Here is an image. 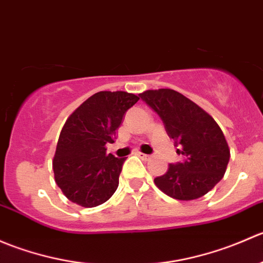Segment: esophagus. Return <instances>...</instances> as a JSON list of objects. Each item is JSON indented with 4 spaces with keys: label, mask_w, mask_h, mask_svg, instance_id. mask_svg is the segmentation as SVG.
<instances>
[{
    "label": "esophagus",
    "mask_w": 263,
    "mask_h": 263,
    "mask_svg": "<svg viewBox=\"0 0 263 263\" xmlns=\"http://www.w3.org/2000/svg\"><path fill=\"white\" fill-rule=\"evenodd\" d=\"M137 155H139L141 159H145V160L150 159V155H147V154H144V153H137Z\"/></svg>",
    "instance_id": "1"
}]
</instances>
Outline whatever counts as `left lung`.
I'll use <instances>...</instances> for the list:
<instances>
[{
	"label": "left lung",
	"instance_id": "8db88e82",
	"mask_svg": "<svg viewBox=\"0 0 263 263\" xmlns=\"http://www.w3.org/2000/svg\"><path fill=\"white\" fill-rule=\"evenodd\" d=\"M139 97L160 117L177 154L184 156L154 179L156 187L176 200L202 197L221 181L229 163V146L219 124L176 90H146Z\"/></svg>",
	"mask_w": 263,
	"mask_h": 263
}]
</instances>
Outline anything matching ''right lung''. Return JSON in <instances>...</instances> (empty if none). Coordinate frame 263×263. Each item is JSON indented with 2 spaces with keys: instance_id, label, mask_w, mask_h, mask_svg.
Returning a JSON list of instances; mask_svg holds the SVG:
<instances>
[{
  "instance_id": "1",
  "label": "right lung",
  "mask_w": 263,
  "mask_h": 263,
  "mask_svg": "<svg viewBox=\"0 0 263 263\" xmlns=\"http://www.w3.org/2000/svg\"><path fill=\"white\" fill-rule=\"evenodd\" d=\"M140 98L126 91L91 95L66 121L57 142L53 172L66 197L82 208H95L112 197L124 158L107 154L124 113Z\"/></svg>"
}]
</instances>
